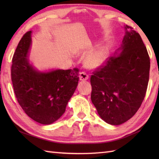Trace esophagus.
Instances as JSON below:
<instances>
[{"label":"esophagus","mask_w":159,"mask_h":159,"mask_svg":"<svg viewBox=\"0 0 159 159\" xmlns=\"http://www.w3.org/2000/svg\"><path fill=\"white\" fill-rule=\"evenodd\" d=\"M79 78L80 80H86L89 79V76L85 72H80L79 74Z\"/></svg>","instance_id":"obj_1"}]
</instances>
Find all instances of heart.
Returning a JSON list of instances; mask_svg holds the SVG:
<instances>
[{
  "mask_svg": "<svg viewBox=\"0 0 159 159\" xmlns=\"http://www.w3.org/2000/svg\"><path fill=\"white\" fill-rule=\"evenodd\" d=\"M90 43L87 42L85 47L88 48L90 46ZM85 52V50H79L76 51L77 54H83ZM107 57V50L103 47H99L96 49L92 50L86 56L84 60L85 65L91 69H96L97 67L102 66L106 61Z\"/></svg>",
  "mask_w": 159,
  "mask_h": 159,
  "instance_id": "obj_1",
  "label": "heart"
}]
</instances>
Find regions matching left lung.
I'll return each mask as SVG.
<instances>
[{
    "mask_svg": "<svg viewBox=\"0 0 159 159\" xmlns=\"http://www.w3.org/2000/svg\"><path fill=\"white\" fill-rule=\"evenodd\" d=\"M126 30L121 52L107 59L93 72L91 99L107 123L120 125L137 113L149 81L150 57L140 35L130 26Z\"/></svg>",
    "mask_w": 159,
    "mask_h": 159,
    "instance_id": "1",
    "label": "left lung"
}]
</instances>
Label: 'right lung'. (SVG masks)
Masks as SVG:
<instances>
[{
    "label": "right lung",
    "mask_w": 159,
    "mask_h": 159,
    "mask_svg": "<svg viewBox=\"0 0 159 159\" xmlns=\"http://www.w3.org/2000/svg\"><path fill=\"white\" fill-rule=\"evenodd\" d=\"M31 31L19 42L13 55L11 80L17 100L26 114L39 124H52L62 116L79 83L78 68L39 72L29 63Z\"/></svg>",
    "instance_id": "obj_1"
}]
</instances>
